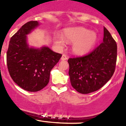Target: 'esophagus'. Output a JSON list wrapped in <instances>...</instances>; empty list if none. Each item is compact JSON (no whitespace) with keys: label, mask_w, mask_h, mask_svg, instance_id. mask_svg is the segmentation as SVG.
Segmentation results:
<instances>
[{"label":"esophagus","mask_w":126,"mask_h":126,"mask_svg":"<svg viewBox=\"0 0 126 126\" xmlns=\"http://www.w3.org/2000/svg\"><path fill=\"white\" fill-rule=\"evenodd\" d=\"M67 59H68V57H67V56L66 55L63 54V55H62L61 59H62V60H63V61H65V60H67Z\"/></svg>","instance_id":"34e87169"}]
</instances>
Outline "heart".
Listing matches in <instances>:
<instances>
[{
    "label": "heart",
    "instance_id": "obj_1",
    "mask_svg": "<svg viewBox=\"0 0 126 126\" xmlns=\"http://www.w3.org/2000/svg\"><path fill=\"white\" fill-rule=\"evenodd\" d=\"M65 40L73 42L71 50L78 55L86 54L92 49L97 41V35L94 32L82 27H70L63 30V37L56 36L54 40L58 46H63Z\"/></svg>",
    "mask_w": 126,
    "mask_h": 126
}]
</instances>
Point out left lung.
<instances>
[{
    "mask_svg": "<svg viewBox=\"0 0 126 126\" xmlns=\"http://www.w3.org/2000/svg\"><path fill=\"white\" fill-rule=\"evenodd\" d=\"M116 42L104 27L102 43L89 54L69 58V76L73 87L82 94L96 91L108 82L115 71Z\"/></svg>",
    "mask_w": 126,
    "mask_h": 126,
    "instance_id": "1",
    "label": "left lung"
}]
</instances>
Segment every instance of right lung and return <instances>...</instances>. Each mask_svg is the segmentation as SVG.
<instances>
[{"label": "right lung", "mask_w": 126, "mask_h": 126, "mask_svg": "<svg viewBox=\"0 0 126 126\" xmlns=\"http://www.w3.org/2000/svg\"><path fill=\"white\" fill-rule=\"evenodd\" d=\"M31 21L22 25L10 40L6 54L8 69L14 81L24 90L37 92L47 86L50 71L62 55L48 47H30L27 35L39 25Z\"/></svg>", "instance_id": "right-lung-1"}]
</instances>
